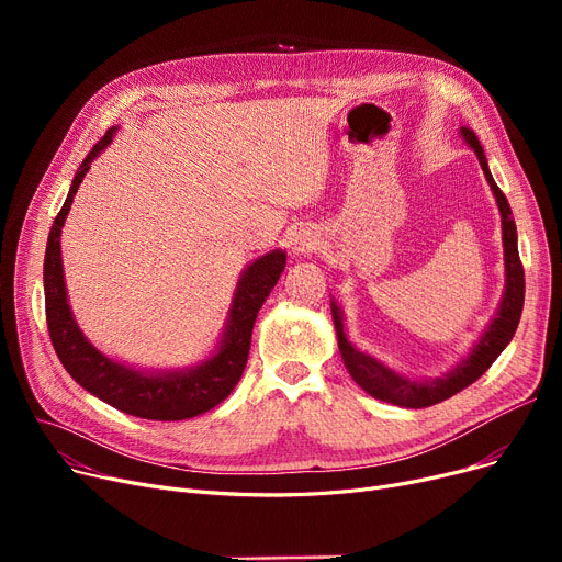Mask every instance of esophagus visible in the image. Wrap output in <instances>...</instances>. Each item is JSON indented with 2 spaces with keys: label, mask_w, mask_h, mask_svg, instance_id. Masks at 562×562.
<instances>
[{
  "label": "esophagus",
  "mask_w": 562,
  "mask_h": 562,
  "mask_svg": "<svg viewBox=\"0 0 562 562\" xmlns=\"http://www.w3.org/2000/svg\"><path fill=\"white\" fill-rule=\"evenodd\" d=\"M316 246H318V234L312 229H301L296 236H293V250L301 255L316 250Z\"/></svg>",
  "instance_id": "obj_1"
}]
</instances>
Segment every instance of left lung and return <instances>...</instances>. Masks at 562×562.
<instances>
[{
	"label": "left lung",
	"mask_w": 562,
	"mask_h": 562,
	"mask_svg": "<svg viewBox=\"0 0 562 562\" xmlns=\"http://www.w3.org/2000/svg\"><path fill=\"white\" fill-rule=\"evenodd\" d=\"M462 136L471 147H474V153L481 161V168L485 172V180L490 182L492 193L496 198L498 212H501V225H504V248H506L504 301H501L498 314L490 323L487 333L476 344V348L471 350L469 358L462 360L447 378H439L435 382H412V380L396 375L387 367H382L373 358L364 356V352L352 348L344 333L339 307L333 305L339 352H341V360H344L348 373L373 398H380V401L392 403V405H401V407H415V409L430 407L435 403H441V401L451 398L453 394L462 392L464 387L471 385V382H476L492 367V362L501 356V350H504L510 344V339L515 337V330H517L519 318H521V310H524V266H521L519 250H517V227L513 221V210H510L504 191H501L494 182V177L487 168V159H485V153L481 147V140L474 134V130L462 127Z\"/></svg>",
	"instance_id": "left-lung-1"
}]
</instances>
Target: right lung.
<instances>
[{"label": "right lung", "instance_id": "right-lung-1", "mask_svg": "<svg viewBox=\"0 0 562 562\" xmlns=\"http://www.w3.org/2000/svg\"><path fill=\"white\" fill-rule=\"evenodd\" d=\"M111 138L113 127L93 145V150L88 153V157L79 166L70 193L49 229L43 273L49 339L58 360H61L66 371L79 385L86 392L102 398L104 403L113 405L115 409L153 422L191 419L223 403L244 375L257 312L278 284L280 273L286 266V255L282 250H276L248 266L239 282V289H236V299L229 312L227 333L221 341V350L200 367L182 373L145 375L104 358L79 333L68 307L61 266V227L66 223L83 175L91 168V161L111 143Z\"/></svg>", "mask_w": 562, "mask_h": 562}]
</instances>
